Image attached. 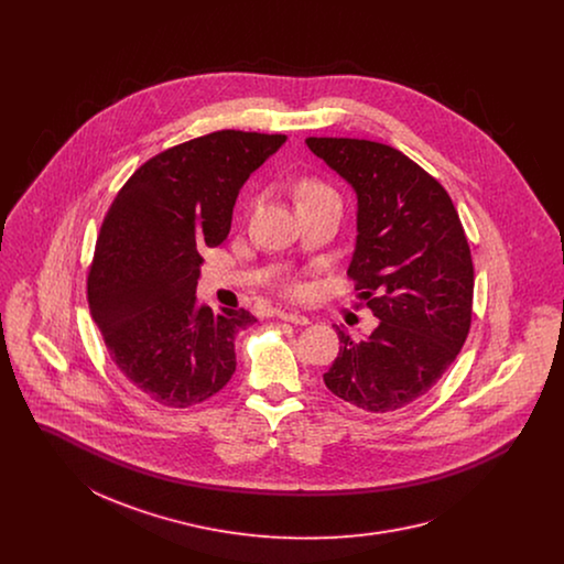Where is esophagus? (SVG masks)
Segmentation results:
<instances>
[{"label": "esophagus", "mask_w": 564, "mask_h": 564, "mask_svg": "<svg viewBox=\"0 0 564 564\" xmlns=\"http://www.w3.org/2000/svg\"><path fill=\"white\" fill-rule=\"evenodd\" d=\"M276 317H279L281 322H290L294 323V325H308V317H304V315H300V313H295V311H279Z\"/></svg>", "instance_id": "1"}]
</instances>
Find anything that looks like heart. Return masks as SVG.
<instances>
[{"instance_id":"b5f03b06","label":"heart","mask_w":564,"mask_h":564,"mask_svg":"<svg viewBox=\"0 0 564 564\" xmlns=\"http://www.w3.org/2000/svg\"><path fill=\"white\" fill-rule=\"evenodd\" d=\"M325 196H336L332 189L327 188L322 182L317 180H302L297 186H295V198H297V205L300 203H311V200H319Z\"/></svg>"}]
</instances>
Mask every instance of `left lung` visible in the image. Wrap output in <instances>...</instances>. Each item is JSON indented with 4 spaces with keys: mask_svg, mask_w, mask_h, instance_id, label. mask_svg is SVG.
<instances>
[{
    "mask_svg": "<svg viewBox=\"0 0 564 564\" xmlns=\"http://www.w3.org/2000/svg\"><path fill=\"white\" fill-rule=\"evenodd\" d=\"M308 150L357 194L350 279L378 325L366 340L336 327L325 387L366 412H395L451 368L471 325L474 264L448 192L400 150L308 137Z\"/></svg>",
    "mask_w": 564,
    "mask_h": 564,
    "instance_id": "left-lung-1",
    "label": "left lung"
}]
</instances>
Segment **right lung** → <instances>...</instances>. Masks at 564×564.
Listing matches in <instances>:
<instances>
[{"mask_svg":"<svg viewBox=\"0 0 564 564\" xmlns=\"http://www.w3.org/2000/svg\"><path fill=\"white\" fill-rule=\"evenodd\" d=\"M285 139H189L141 164L113 198L88 272V308L118 370L150 400L188 408L235 375V338L256 317L196 302L200 251L228 237L242 184Z\"/></svg>","mask_w":564,"mask_h":564,"instance_id":"right-lung-1","label":"right lung"}]
</instances>
